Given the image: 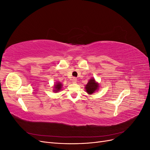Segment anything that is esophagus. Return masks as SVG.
I'll use <instances>...</instances> for the list:
<instances>
[{
    "mask_svg": "<svg viewBox=\"0 0 150 150\" xmlns=\"http://www.w3.org/2000/svg\"><path fill=\"white\" fill-rule=\"evenodd\" d=\"M72 83H76L77 82V79H76V78H72Z\"/></svg>",
    "mask_w": 150,
    "mask_h": 150,
    "instance_id": "1",
    "label": "esophagus"
}]
</instances>
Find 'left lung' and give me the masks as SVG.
<instances>
[{"label":"left lung","mask_w":150,"mask_h":150,"mask_svg":"<svg viewBox=\"0 0 150 150\" xmlns=\"http://www.w3.org/2000/svg\"><path fill=\"white\" fill-rule=\"evenodd\" d=\"M98 84L95 81L94 79H90L85 87L86 92L89 94H91L98 89Z\"/></svg>","instance_id":"8db88e82"}]
</instances>
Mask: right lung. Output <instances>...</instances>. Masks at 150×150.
Instances as JSON below:
<instances>
[{
    "label": "right lung",
    "instance_id": "1",
    "mask_svg": "<svg viewBox=\"0 0 150 150\" xmlns=\"http://www.w3.org/2000/svg\"><path fill=\"white\" fill-rule=\"evenodd\" d=\"M61 87H62V84L59 83H57V84H56L55 87H54L55 88V90H54V91H56L57 93V91H59L61 89Z\"/></svg>",
    "mask_w": 150,
    "mask_h": 150
}]
</instances>
